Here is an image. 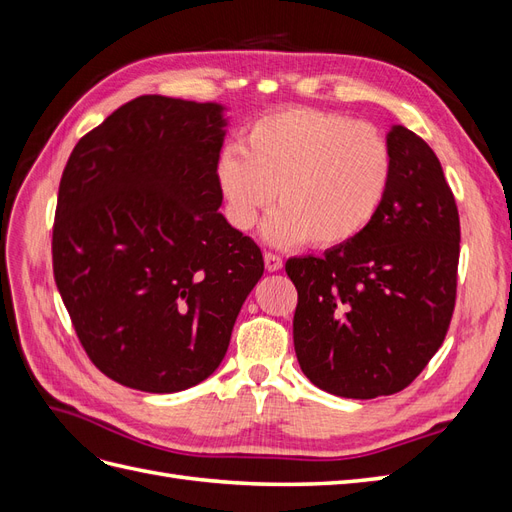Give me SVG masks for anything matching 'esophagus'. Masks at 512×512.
<instances>
[{
	"label": "esophagus",
	"mask_w": 512,
	"mask_h": 512,
	"mask_svg": "<svg viewBox=\"0 0 512 512\" xmlns=\"http://www.w3.org/2000/svg\"><path fill=\"white\" fill-rule=\"evenodd\" d=\"M282 265H284V262H282V258L277 256V254H271V252L265 254V267H267V271H271V273L273 271H280Z\"/></svg>",
	"instance_id": "1"
}]
</instances>
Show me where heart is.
<instances>
[{
    "label": "heart",
    "instance_id": "1",
    "mask_svg": "<svg viewBox=\"0 0 512 512\" xmlns=\"http://www.w3.org/2000/svg\"><path fill=\"white\" fill-rule=\"evenodd\" d=\"M228 222L250 230L277 196L269 243L346 245L376 220L393 183L384 136L342 113L286 106L254 119L215 168Z\"/></svg>",
    "mask_w": 512,
    "mask_h": 512
}]
</instances>
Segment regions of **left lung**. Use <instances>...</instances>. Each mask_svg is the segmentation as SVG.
I'll list each match as a JSON object with an SVG mask.
<instances>
[{"mask_svg": "<svg viewBox=\"0 0 512 512\" xmlns=\"http://www.w3.org/2000/svg\"><path fill=\"white\" fill-rule=\"evenodd\" d=\"M386 143L393 183L376 220L346 245L286 262L303 374L348 399L404 391L442 346L455 309V196L421 136L393 126Z\"/></svg>", "mask_w": 512, "mask_h": 512, "instance_id": "8db88e82", "label": "left lung"}]
</instances>
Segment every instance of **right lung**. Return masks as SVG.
<instances>
[{"mask_svg":"<svg viewBox=\"0 0 512 512\" xmlns=\"http://www.w3.org/2000/svg\"><path fill=\"white\" fill-rule=\"evenodd\" d=\"M226 126L218 102L134 98L76 143L61 175L55 284L91 363L130 389L209 378L265 271L218 211Z\"/></svg>","mask_w":512,"mask_h":512,"instance_id":"right-lung-1","label":"right lung"}]
</instances>
